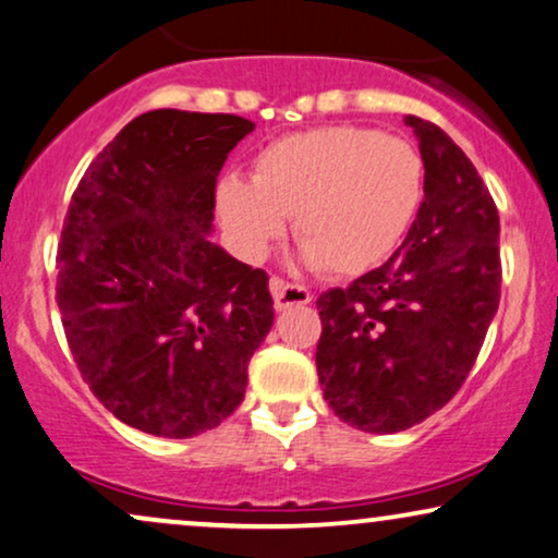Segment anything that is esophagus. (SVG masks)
Here are the masks:
<instances>
[{"mask_svg": "<svg viewBox=\"0 0 558 558\" xmlns=\"http://www.w3.org/2000/svg\"><path fill=\"white\" fill-rule=\"evenodd\" d=\"M270 293L275 301V311H286L291 306H306V303H311V299H314L306 288L291 286L280 278H270Z\"/></svg>", "mask_w": 558, "mask_h": 558, "instance_id": "esophagus-1", "label": "esophagus"}]
</instances>
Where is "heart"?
<instances>
[{
    "label": "heart",
    "instance_id": "1",
    "mask_svg": "<svg viewBox=\"0 0 558 558\" xmlns=\"http://www.w3.org/2000/svg\"><path fill=\"white\" fill-rule=\"evenodd\" d=\"M423 198V160L411 143L367 128H318L265 145L252 181L217 185L221 227L244 259H263L293 217L301 263L362 275L403 242Z\"/></svg>",
    "mask_w": 558,
    "mask_h": 558
}]
</instances>
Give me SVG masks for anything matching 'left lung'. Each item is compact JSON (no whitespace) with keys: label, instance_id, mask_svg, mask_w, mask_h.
<instances>
[{"label":"left lung","instance_id":"8db88e82","mask_svg":"<svg viewBox=\"0 0 558 558\" xmlns=\"http://www.w3.org/2000/svg\"><path fill=\"white\" fill-rule=\"evenodd\" d=\"M418 140L423 202L388 263L316 301V369L349 426L396 434L462 388L500 303V217L477 168L426 119Z\"/></svg>","mask_w":558,"mask_h":558}]
</instances>
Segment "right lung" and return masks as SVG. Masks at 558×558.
Here are the masks:
<instances>
[{
    "label": "right lung",
    "instance_id": "right-lung-1",
    "mask_svg": "<svg viewBox=\"0 0 558 558\" xmlns=\"http://www.w3.org/2000/svg\"><path fill=\"white\" fill-rule=\"evenodd\" d=\"M255 124L158 109L81 178L58 247L56 299L73 360L107 411L191 439L236 411L272 326L265 270L214 244V191Z\"/></svg>",
    "mask_w": 558,
    "mask_h": 558
}]
</instances>
